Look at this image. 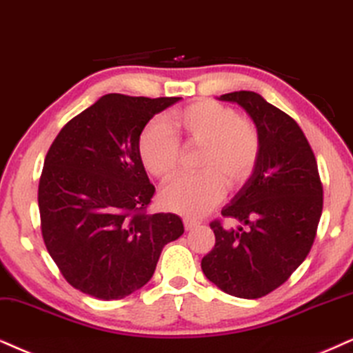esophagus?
Instances as JSON below:
<instances>
[{
    "mask_svg": "<svg viewBox=\"0 0 353 353\" xmlns=\"http://www.w3.org/2000/svg\"><path fill=\"white\" fill-rule=\"evenodd\" d=\"M199 225H200L199 221H195V220H190V218H184V226H185V230H187V231H190V230L197 228Z\"/></svg>",
    "mask_w": 353,
    "mask_h": 353,
    "instance_id": "34e87169",
    "label": "esophagus"
}]
</instances>
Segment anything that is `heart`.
<instances>
[{
  "instance_id": "1",
  "label": "heart",
  "mask_w": 353,
  "mask_h": 353,
  "mask_svg": "<svg viewBox=\"0 0 353 353\" xmlns=\"http://www.w3.org/2000/svg\"><path fill=\"white\" fill-rule=\"evenodd\" d=\"M177 135L202 146L200 176H181L164 187L159 202L166 210L185 216H202L220 202L225 182L230 189L243 185L256 169L261 138L256 127L231 107L200 101L168 117V125L153 122L140 133L138 156L146 171L168 181L179 166Z\"/></svg>"
}]
</instances>
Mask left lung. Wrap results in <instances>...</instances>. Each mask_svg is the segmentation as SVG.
Instances as JSON below:
<instances>
[{
  "label": "left lung",
  "instance_id": "left-lung-1",
  "mask_svg": "<svg viewBox=\"0 0 353 353\" xmlns=\"http://www.w3.org/2000/svg\"><path fill=\"white\" fill-rule=\"evenodd\" d=\"M218 99L246 110L261 153L251 177L221 210L238 228L210 223L215 248L202 259V270L228 295L256 300L287 282L306 259L323 212V185L313 150L290 115L252 91Z\"/></svg>",
  "mask_w": 353,
  "mask_h": 353
}]
</instances>
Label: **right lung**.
Segmentation results:
<instances>
[{"instance_id": "obj_1", "label": "right lung", "mask_w": 353, "mask_h": 353, "mask_svg": "<svg viewBox=\"0 0 353 353\" xmlns=\"http://www.w3.org/2000/svg\"><path fill=\"white\" fill-rule=\"evenodd\" d=\"M181 97L105 94L61 128L39 182L43 243L66 282L120 300L151 280L163 248L184 233L174 213L146 215L154 185L138 138Z\"/></svg>"}]
</instances>
